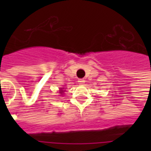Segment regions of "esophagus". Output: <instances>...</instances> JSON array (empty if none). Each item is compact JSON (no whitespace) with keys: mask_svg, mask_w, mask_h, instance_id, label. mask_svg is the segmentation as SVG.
<instances>
[{"mask_svg":"<svg viewBox=\"0 0 151 151\" xmlns=\"http://www.w3.org/2000/svg\"><path fill=\"white\" fill-rule=\"evenodd\" d=\"M85 81L83 80V79H79L78 82V84H79V85H84V84H85Z\"/></svg>","mask_w":151,"mask_h":151,"instance_id":"obj_1","label":"esophagus"}]
</instances>
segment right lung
<instances>
[{"instance_id":"obj_1","label":"right lung","mask_w":151,"mask_h":151,"mask_svg":"<svg viewBox=\"0 0 151 151\" xmlns=\"http://www.w3.org/2000/svg\"><path fill=\"white\" fill-rule=\"evenodd\" d=\"M64 88H60V90H59V91H60V92H59V93H60V96H62V94H63V93L64 92V90H63V89Z\"/></svg>"}]
</instances>
